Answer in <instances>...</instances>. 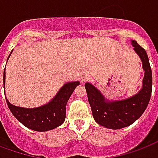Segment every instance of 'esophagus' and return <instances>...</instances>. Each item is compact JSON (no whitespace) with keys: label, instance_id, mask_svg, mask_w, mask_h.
<instances>
[{"label":"esophagus","instance_id":"34e87169","mask_svg":"<svg viewBox=\"0 0 158 158\" xmlns=\"http://www.w3.org/2000/svg\"><path fill=\"white\" fill-rule=\"evenodd\" d=\"M90 81V77H87L86 75H83V76H81V81L82 82V83H85V82H87V81Z\"/></svg>","mask_w":158,"mask_h":158}]
</instances>
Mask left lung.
<instances>
[{
    "instance_id": "obj_1",
    "label": "left lung",
    "mask_w": 158,
    "mask_h": 158,
    "mask_svg": "<svg viewBox=\"0 0 158 158\" xmlns=\"http://www.w3.org/2000/svg\"><path fill=\"white\" fill-rule=\"evenodd\" d=\"M131 44L142 61L145 71L142 88L139 93L126 99L109 101L92 84L88 82L85 84L88 102L95 121L98 125L112 130L122 129L132 125L142 115L152 95V75L147 54L136 41L131 40Z\"/></svg>"
}]
</instances>
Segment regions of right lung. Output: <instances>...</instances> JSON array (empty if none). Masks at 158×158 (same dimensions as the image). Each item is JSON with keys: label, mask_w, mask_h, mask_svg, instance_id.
<instances>
[{"label": "right lung", "mask_w": 158, "mask_h": 158, "mask_svg": "<svg viewBox=\"0 0 158 158\" xmlns=\"http://www.w3.org/2000/svg\"><path fill=\"white\" fill-rule=\"evenodd\" d=\"M12 52V50H11ZM11 55V54H10ZM10 55L8 58L10 57ZM7 58V60H8ZM6 72L3 74V85L5 87ZM79 81H71L64 84L55 98L49 103L33 109H25L6 103L12 114L26 127L35 131L53 130L63 124L66 114V103Z\"/></svg>", "instance_id": "add662e5"}]
</instances>
